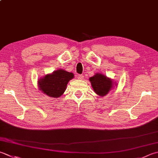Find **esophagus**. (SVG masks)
Wrapping results in <instances>:
<instances>
[{
	"mask_svg": "<svg viewBox=\"0 0 158 158\" xmlns=\"http://www.w3.org/2000/svg\"><path fill=\"white\" fill-rule=\"evenodd\" d=\"M83 77H84V76H83V75H77V79H79V80L83 79Z\"/></svg>",
	"mask_w": 158,
	"mask_h": 158,
	"instance_id": "1",
	"label": "esophagus"
}]
</instances>
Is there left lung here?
<instances>
[{
    "label": "left lung",
    "instance_id": "8db88e82",
    "mask_svg": "<svg viewBox=\"0 0 158 158\" xmlns=\"http://www.w3.org/2000/svg\"><path fill=\"white\" fill-rule=\"evenodd\" d=\"M89 80L95 93L101 97L107 95L114 87V83L112 79L102 75L101 73H96L93 77H90Z\"/></svg>",
    "mask_w": 158,
    "mask_h": 158
}]
</instances>
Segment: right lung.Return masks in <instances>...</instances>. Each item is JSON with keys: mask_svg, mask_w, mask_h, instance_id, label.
Returning a JSON list of instances; mask_svg holds the SVG:
<instances>
[{"mask_svg": "<svg viewBox=\"0 0 158 158\" xmlns=\"http://www.w3.org/2000/svg\"><path fill=\"white\" fill-rule=\"evenodd\" d=\"M74 77L73 73L59 69L38 80V87L43 93L52 98H59L64 94L68 83Z\"/></svg>", "mask_w": 158, "mask_h": 158, "instance_id": "right-lung-1", "label": "right lung"}]
</instances>
